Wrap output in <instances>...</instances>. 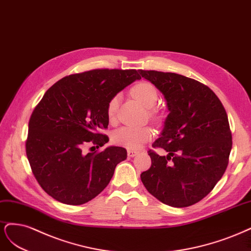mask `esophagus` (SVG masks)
I'll return each instance as SVG.
<instances>
[{
  "label": "esophagus",
  "mask_w": 251,
  "mask_h": 251,
  "mask_svg": "<svg viewBox=\"0 0 251 251\" xmlns=\"http://www.w3.org/2000/svg\"><path fill=\"white\" fill-rule=\"evenodd\" d=\"M127 154H128L129 157H133V156L139 154V152L135 151V150H128V151H127Z\"/></svg>",
  "instance_id": "1"
}]
</instances>
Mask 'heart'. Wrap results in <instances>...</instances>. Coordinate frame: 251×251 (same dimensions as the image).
Masks as SVG:
<instances>
[{
  "label": "heart",
  "instance_id": "heart-1",
  "mask_svg": "<svg viewBox=\"0 0 251 251\" xmlns=\"http://www.w3.org/2000/svg\"><path fill=\"white\" fill-rule=\"evenodd\" d=\"M131 94L146 108L154 107L158 101V91L152 83L148 81L137 82L131 87ZM121 101V95L116 94L111 97L106 105V115L109 121H115ZM149 118L155 124L163 122V117L155 109L149 111ZM153 135L152 129L149 126L134 127L125 126L118 129L112 134V141L119 146L127 149H140L148 143Z\"/></svg>",
  "mask_w": 251,
  "mask_h": 251
}]
</instances>
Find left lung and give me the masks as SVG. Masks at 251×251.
Wrapping results in <instances>:
<instances>
[{"label":"left lung","mask_w":251,"mask_h":251,"mask_svg":"<svg viewBox=\"0 0 251 251\" xmlns=\"http://www.w3.org/2000/svg\"><path fill=\"white\" fill-rule=\"evenodd\" d=\"M164 94L170 114L153 148L151 167L141 174L145 188L163 203L187 207L212 192L228 165L232 146L225 108L216 94L195 79L158 71L139 70Z\"/></svg>","instance_id":"8db88e82"}]
</instances>
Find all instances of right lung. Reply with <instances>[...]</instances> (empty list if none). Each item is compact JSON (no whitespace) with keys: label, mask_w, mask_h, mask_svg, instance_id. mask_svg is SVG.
Segmentation results:
<instances>
[{"label":"right lung","mask_w":251,"mask_h":251,"mask_svg":"<svg viewBox=\"0 0 251 251\" xmlns=\"http://www.w3.org/2000/svg\"><path fill=\"white\" fill-rule=\"evenodd\" d=\"M136 79V70L96 69L63 77L46 92L29 120L26 154L48 195L80 205L107 187L116 166L127 157L126 149L86 153L83 148L108 142L100 132L109 122L107 102Z\"/></svg>","instance_id":"right-lung-1"}]
</instances>
